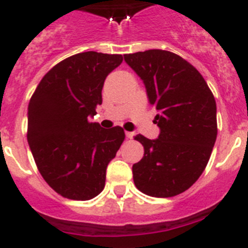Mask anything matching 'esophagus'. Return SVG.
Wrapping results in <instances>:
<instances>
[{"label": "esophagus", "instance_id": "obj_1", "mask_svg": "<svg viewBox=\"0 0 248 248\" xmlns=\"http://www.w3.org/2000/svg\"><path fill=\"white\" fill-rule=\"evenodd\" d=\"M125 137L128 139H133L134 138V133H131V131H125Z\"/></svg>", "mask_w": 248, "mask_h": 248}]
</instances>
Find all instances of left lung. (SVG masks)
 <instances>
[{
    "label": "left lung",
    "mask_w": 248,
    "mask_h": 248,
    "mask_svg": "<svg viewBox=\"0 0 248 248\" xmlns=\"http://www.w3.org/2000/svg\"><path fill=\"white\" fill-rule=\"evenodd\" d=\"M126 64L145 85L155 109L157 139L137 135L144 156L133 165L134 184L154 198L186 191L209 163L217 137L216 102L194 65L169 50L125 54Z\"/></svg>",
    "instance_id": "8db88e82"
}]
</instances>
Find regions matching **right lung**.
Returning <instances> with one entry per match:
<instances>
[{"instance_id":"add662e5","label":"right lung","mask_w":248,"mask_h":248,"mask_svg":"<svg viewBox=\"0 0 248 248\" xmlns=\"http://www.w3.org/2000/svg\"><path fill=\"white\" fill-rule=\"evenodd\" d=\"M120 54L83 52L54 65L28 104L27 140L46 183L63 198L91 200L103 191L109 161L124 141L120 126L91 123L104 80Z\"/></svg>"}]
</instances>
